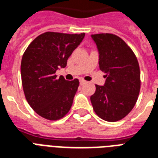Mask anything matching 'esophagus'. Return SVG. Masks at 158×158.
Here are the masks:
<instances>
[{
	"label": "esophagus",
	"mask_w": 158,
	"mask_h": 158,
	"mask_svg": "<svg viewBox=\"0 0 158 158\" xmlns=\"http://www.w3.org/2000/svg\"><path fill=\"white\" fill-rule=\"evenodd\" d=\"M79 84H80V85H84V84H86V81L84 80V79H80L79 80Z\"/></svg>",
	"instance_id": "obj_1"
}]
</instances>
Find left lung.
<instances>
[{
  "instance_id": "left-lung-1",
  "label": "left lung",
  "mask_w": 158,
  "mask_h": 158,
  "mask_svg": "<svg viewBox=\"0 0 158 158\" xmlns=\"http://www.w3.org/2000/svg\"><path fill=\"white\" fill-rule=\"evenodd\" d=\"M97 46L99 69L105 73L103 85H95L90 97L94 110L99 118L116 122L129 114L140 91V69L130 47L113 34L91 35Z\"/></svg>"
}]
</instances>
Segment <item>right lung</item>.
<instances>
[{"instance_id": "obj_1", "label": "right lung", "mask_w": 158, "mask_h": 158, "mask_svg": "<svg viewBox=\"0 0 158 158\" xmlns=\"http://www.w3.org/2000/svg\"><path fill=\"white\" fill-rule=\"evenodd\" d=\"M84 35L45 32L37 36L24 53L20 64L23 89L30 106L40 116L57 120L69 111L79 82L57 78L55 72L66 67L68 58Z\"/></svg>"}]
</instances>
